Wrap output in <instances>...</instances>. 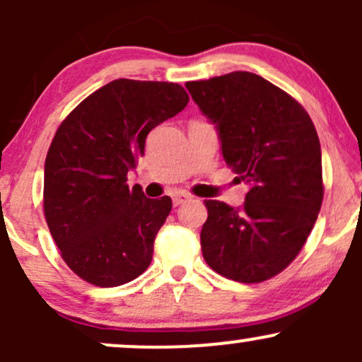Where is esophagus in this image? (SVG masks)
<instances>
[{"mask_svg":"<svg viewBox=\"0 0 362 362\" xmlns=\"http://www.w3.org/2000/svg\"><path fill=\"white\" fill-rule=\"evenodd\" d=\"M172 201H173V206H180L184 204V202L190 201V195L187 192H175L172 195Z\"/></svg>","mask_w":362,"mask_h":362,"instance_id":"34e87169","label":"esophagus"}]
</instances>
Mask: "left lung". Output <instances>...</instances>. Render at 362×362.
<instances>
[{"label": "left lung", "instance_id": "8db88e82", "mask_svg": "<svg viewBox=\"0 0 362 362\" xmlns=\"http://www.w3.org/2000/svg\"><path fill=\"white\" fill-rule=\"evenodd\" d=\"M185 86L216 124L224 163L250 185L236 209L204 201V260L245 284L271 279L296 259L322 207L317 129L301 103L259 74L235 71Z\"/></svg>", "mask_w": 362, "mask_h": 362}]
</instances>
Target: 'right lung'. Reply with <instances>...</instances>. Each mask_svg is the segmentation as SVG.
<instances>
[{
    "label": "right lung",
    "mask_w": 362,
    "mask_h": 362,
    "mask_svg": "<svg viewBox=\"0 0 362 362\" xmlns=\"http://www.w3.org/2000/svg\"><path fill=\"white\" fill-rule=\"evenodd\" d=\"M177 83L119 78L93 91L61 122L45 158L44 214L62 260L81 279L115 288L136 279L172 199L127 185L146 136L184 110Z\"/></svg>",
    "instance_id": "add662e5"
}]
</instances>
